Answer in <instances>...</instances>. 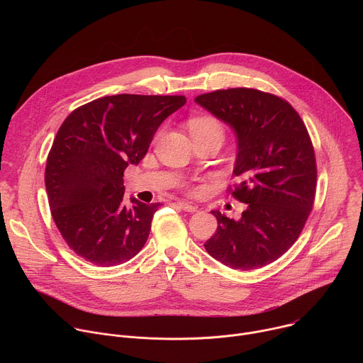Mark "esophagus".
<instances>
[{"mask_svg": "<svg viewBox=\"0 0 363 363\" xmlns=\"http://www.w3.org/2000/svg\"><path fill=\"white\" fill-rule=\"evenodd\" d=\"M181 210H184V211H186V213H195L196 211V206L195 205H191V203H188V202H178L177 203Z\"/></svg>", "mask_w": 363, "mask_h": 363, "instance_id": "34e87169", "label": "esophagus"}]
</instances>
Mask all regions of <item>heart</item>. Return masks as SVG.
Wrapping results in <instances>:
<instances>
[{
	"label": "heart",
	"instance_id": "heart-1",
	"mask_svg": "<svg viewBox=\"0 0 363 363\" xmlns=\"http://www.w3.org/2000/svg\"><path fill=\"white\" fill-rule=\"evenodd\" d=\"M189 130L194 139L206 138V136H220L224 138V128L221 122L211 115H199L189 119Z\"/></svg>",
	"mask_w": 363,
	"mask_h": 363
}]
</instances>
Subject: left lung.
<instances>
[{"label": "left lung", "mask_w": 363, "mask_h": 363, "mask_svg": "<svg viewBox=\"0 0 363 363\" xmlns=\"http://www.w3.org/2000/svg\"><path fill=\"white\" fill-rule=\"evenodd\" d=\"M237 136L233 195L247 203L240 220L211 211L218 227L203 247L234 270L264 267L300 235L313 208L316 158L308 132L284 99L237 87L195 97Z\"/></svg>", "instance_id": "1"}]
</instances>
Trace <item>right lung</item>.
<instances>
[{"instance_id": "1", "label": "right lung", "mask_w": 363, "mask_h": 363, "mask_svg": "<svg viewBox=\"0 0 363 363\" xmlns=\"http://www.w3.org/2000/svg\"><path fill=\"white\" fill-rule=\"evenodd\" d=\"M185 96L115 94L73 111L45 165L51 216L67 245L86 262L112 267L145 245L160 202H123V172L146 155L155 132Z\"/></svg>"}]
</instances>
